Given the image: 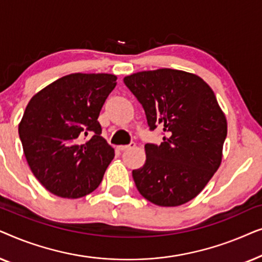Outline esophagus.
<instances>
[{
	"label": "esophagus",
	"instance_id": "34e87169",
	"mask_svg": "<svg viewBox=\"0 0 262 262\" xmlns=\"http://www.w3.org/2000/svg\"><path fill=\"white\" fill-rule=\"evenodd\" d=\"M135 146H136V143L135 142H131L128 145H119V146H118V149H119L120 151H125V150L132 149V148H135Z\"/></svg>",
	"mask_w": 262,
	"mask_h": 262
}]
</instances>
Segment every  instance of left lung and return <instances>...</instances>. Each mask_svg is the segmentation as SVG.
<instances>
[{
  "label": "left lung",
  "instance_id": "obj_1",
  "mask_svg": "<svg viewBox=\"0 0 262 262\" xmlns=\"http://www.w3.org/2000/svg\"><path fill=\"white\" fill-rule=\"evenodd\" d=\"M124 83L144 108L150 130L164 131L160 145L145 144V163L132 170L136 187L159 206L195 198L220 168L227 137L213 91L194 74L167 68L132 74Z\"/></svg>",
  "mask_w": 262,
  "mask_h": 262
}]
</instances>
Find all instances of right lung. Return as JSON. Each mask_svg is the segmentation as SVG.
I'll return each mask as SVG.
<instances>
[{
  "mask_svg": "<svg viewBox=\"0 0 262 262\" xmlns=\"http://www.w3.org/2000/svg\"><path fill=\"white\" fill-rule=\"evenodd\" d=\"M111 74H70L30 100L19 136L32 173L49 192L76 199L101 182L114 149L98 121L117 85Z\"/></svg>",
  "mask_w": 262,
  "mask_h": 262,
  "instance_id": "right-lung-1",
  "label": "right lung"
}]
</instances>
